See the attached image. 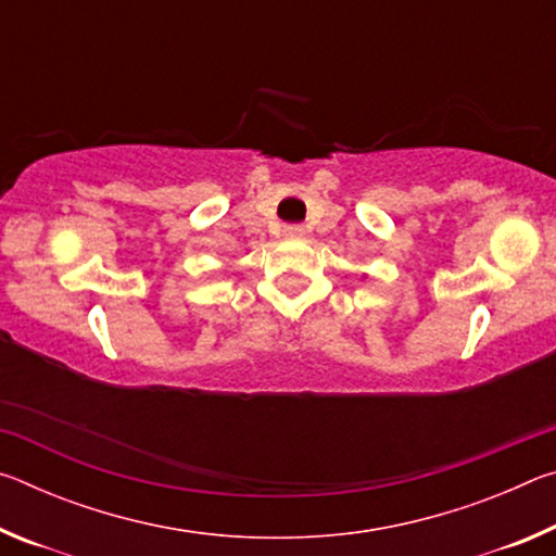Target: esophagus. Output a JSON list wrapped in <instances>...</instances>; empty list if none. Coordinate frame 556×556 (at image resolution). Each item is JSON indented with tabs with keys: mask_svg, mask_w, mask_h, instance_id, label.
Here are the masks:
<instances>
[{
	"mask_svg": "<svg viewBox=\"0 0 556 556\" xmlns=\"http://www.w3.org/2000/svg\"><path fill=\"white\" fill-rule=\"evenodd\" d=\"M285 235L287 238H301V235H304V228H301V225H287Z\"/></svg>",
	"mask_w": 556,
	"mask_h": 556,
	"instance_id": "esophagus-1",
	"label": "esophagus"
}]
</instances>
